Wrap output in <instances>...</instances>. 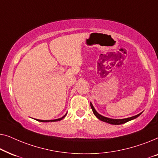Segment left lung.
I'll list each match as a JSON object with an SVG mask.
<instances>
[{"label": "left lung", "mask_w": 158, "mask_h": 158, "mask_svg": "<svg viewBox=\"0 0 158 158\" xmlns=\"http://www.w3.org/2000/svg\"><path fill=\"white\" fill-rule=\"evenodd\" d=\"M90 107H91L92 111H93V112H94V115L96 116L99 120L102 121V122H106V123H108V124H114V125H118V124H124V123H126L127 122H129V121L133 120V119H135V118H137L138 116L141 115L142 113H142L137 114V115H136V116H131V117H129V118H121V119H116V118H111L106 117V116H103L102 115H101V114H99L98 112L96 111V110L95 109V108L94 107V106H93L91 103H90Z\"/></svg>", "instance_id": "1"}]
</instances>
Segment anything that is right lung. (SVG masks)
Returning a JSON list of instances; mask_svg holds the SVG:
<instances>
[{
	"label": "right lung",
	"instance_id": "right-lung-1",
	"mask_svg": "<svg viewBox=\"0 0 158 158\" xmlns=\"http://www.w3.org/2000/svg\"><path fill=\"white\" fill-rule=\"evenodd\" d=\"M67 115V113L66 114H64V115L62 116L61 118H57V119H53V120H40V119H36L39 122H58V121H60L62 119H63V118L65 117V116Z\"/></svg>",
	"mask_w": 158,
	"mask_h": 158
}]
</instances>
